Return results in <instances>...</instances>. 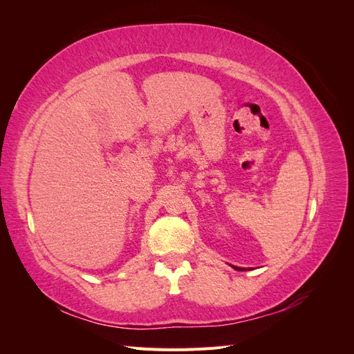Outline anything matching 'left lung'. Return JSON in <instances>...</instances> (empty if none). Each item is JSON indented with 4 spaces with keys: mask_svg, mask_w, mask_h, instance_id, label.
<instances>
[{
    "mask_svg": "<svg viewBox=\"0 0 354 354\" xmlns=\"http://www.w3.org/2000/svg\"><path fill=\"white\" fill-rule=\"evenodd\" d=\"M230 266H232V264H230ZM232 267H233L234 270H245V269H242V267H236V266H232Z\"/></svg>",
    "mask_w": 354,
    "mask_h": 354,
    "instance_id": "obj_1",
    "label": "left lung"
}]
</instances>
